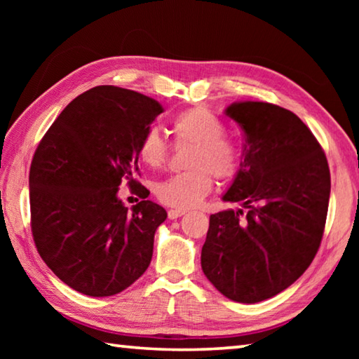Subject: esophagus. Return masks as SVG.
I'll use <instances>...</instances> for the list:
<instances>
[{
  "label": "esophagus",
  "mask_w": 359,
  "mask_h": 359,
  "mask_svg": "<svg viewBox=\"0 0 359 359\" xmlns=\"http://www.w3.org/2000/svg\"><path fill=\"white\" fill-rule=\"evenodd\" d=\"M187 210L185 209H171L168 212V217L171 218V220H175V218H179L182 215H185Z\"/></svg>",
  "instance_id": "34e87169"
}]
</instances>
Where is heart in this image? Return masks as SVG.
Masks as SVG:
<instances>
[{"instance_id":"b5f03b06","label":"heart","mask_w":359,"mask_h":359,"mask_svg":"<svg viewBox=\"0 0 359 359\" xmlns=\"http://www.w3.org/2000/svg\"><path fill=\"white\" fill-rule=\"evenodd\" d=\"M172 131L179 141L193 144L188 156L190 171L174 174L155 187L163 204L188 209L203 201L214 187L210 172L218 179H231L238 172L241 151L224 137V125L205 107H191L172 118ZM137 155L149 168H161L168 158V144L158 130H149L139 142Z\"/></svg>"}]
</instances>
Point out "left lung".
Segmentation results:
<instances>
[{
	"label": "left lung",
	"mask_w": 359,
	"mask_h": 359,
	"mask_svg": "<svg viewBox=\"0 0 359 359\" xmlns=\"http://www.w3.org/2000/svg\"><path fill=\"white\" fill-rule=\"evenodd\" d=\"M224 114L245 144L222 199L242 209L210 215L201 267L228 299L255 304L287 290L311 266L323 238L331 175L318 141L291 111L238 101Z\"/></svg>",
	"instance_id": "1"
}]
</instances>
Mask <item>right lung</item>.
<instances>
[{
	"label": "right lung",
	"instance_id": "1",
	"mask_svg": "<svg viewBox=\"0 0 359 359\" xmlns=\"http://www.w3.org/2000/svg\"><path fill=\"white\" fill-rule=\"evenodd\" d=\"M163 106L133 90L100 85L72 100L42 137L29 169L32 231L41 258L79 293L128 288L154 255L166 210L136 180L137 149ZM144 199L131 211L121 182Z\"/></svg>",
	"mask_w": 359,
	"mask_h": 359
}]
</instances>
